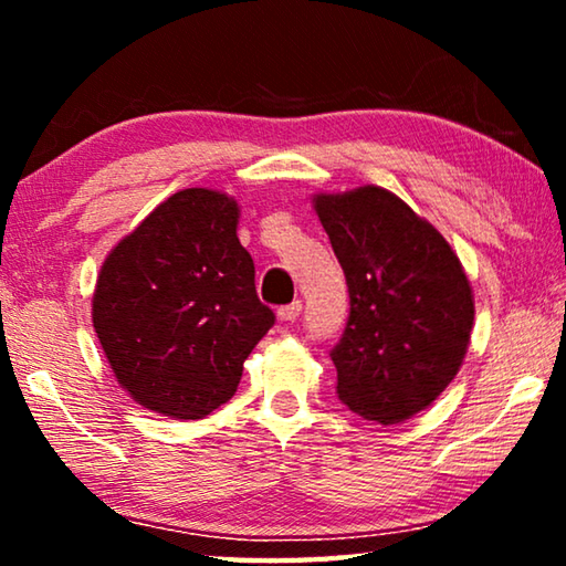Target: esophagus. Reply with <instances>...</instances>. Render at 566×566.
<instances>
[{
	"instance_id": "obj_1",
	"label": "esophagus",
	"mask_w": 566,
	"mask_h": 566,
	"mask_svg": "<svg viewBox=\"0 0 566 566\" xmlns=\"http://www.w3.org/2000/svg\"><path fill=\"white\" fill-rule=\"evenodd\" d=\"M302 314V302L300 300H294L292 304H284V306H280V310H276V317H280L282 322H294L296 317H300Z\"/></svg>"
}]
</instances>
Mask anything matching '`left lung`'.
<instances>
[{"label":"left lung","instance_id":"8db88e82","mask_svg":"<svg viewBox=\"0 0 566 566\" xmlns=\"http://www.w3.org/2000/svg\"><path fill=\"white\" fill-rule=\"evenodd\" d=\"M347 276L349 317L329 357L354 415L397 424L442 395L474 324L472 286L452 247L381 187L317 195Z\"/></svg>","mask_w":566,"mask_h":566}]
</instances>
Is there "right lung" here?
<instances>
[{
  "instance_id": "1",
  "label": "right lung",
  "mask_w": 566,
  "mask_h": 566,
  "mask_svg": "<svg viewBox=\"0 0 566 566\" xmlns=\"http://www.w3.org/2000/svg\"><path fill=\"white\" fill-rule=\"evenodd\" d=\"M237 219L232 197L181 189L102 266L94 332L119 385L157 415L202 419L222 407L274 324Z\"/></svg>"
}]
</instances>
